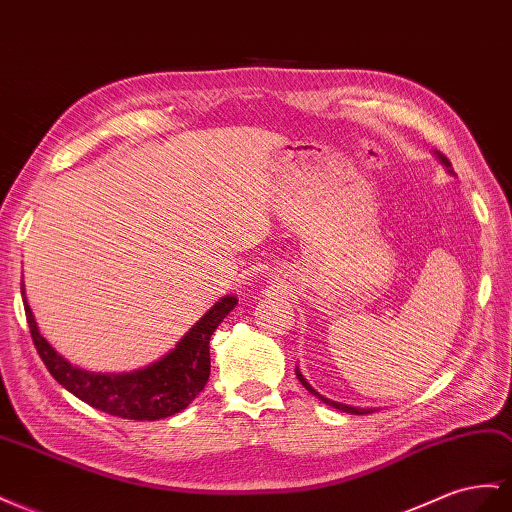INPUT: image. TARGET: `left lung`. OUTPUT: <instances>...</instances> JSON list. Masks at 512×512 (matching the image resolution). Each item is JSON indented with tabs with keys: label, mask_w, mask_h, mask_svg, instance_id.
Listing matches in <instances>:
<instances>
[{
	"label": "left lung",
	"mask_w": 512,
	"mask_h": 512,
	"mask_svg": "<svg viewBox=\"0 0 512 512\" xmlns=\"http://www.w3.org/2000/svg\"><path fill=\"white\" fill-rule=\"evenodd\" d=\"M437 157H439V161H441V163L446 165V168H450V161H448L444 155H439V153H437ZM448 172H452V170H448ZM295 372H297V379L301 381L303 388H306L310 394H314L316 398H321L323 403H327L329 407L340 409V411H344V413H351V416H366V413H372V411H375V409H359V407H351V405H344V403H336V400H329V398H325V396H321L319 392H316V390L312 388V385H310L306 379H303V375L299 372V368H295Z\"/></svg>",
	"instance_id": "left-lung-1"
}]
</instances>
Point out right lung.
I'll return each instance as SVG.
<instances>
[{"label": "right lung", "instance_id": "right-lung-1", "mask_svg": "<svg viewBox=\"0 0 512 512\" xmlns=\"http://www.w3.org/2000/svg\"><path fill=\"white\" fill-rule=\"evenodd\" d=\"M23 295V290H21ZM34 347L62 388L90 407L124 420H161L189 407L211 375L209 342L213 331L237 306L226 295L157 362L133 372H90L73 366L40 336L32 308L23 299Z\"/></svg>", "mask_w": 512, "mask_h": 512}]
</instances>
